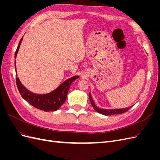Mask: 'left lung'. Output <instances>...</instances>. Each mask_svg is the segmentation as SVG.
<instances>
[{
	"label": "left lung",
	"mask_w": 160,
	"mask_h": 160,
	"mask_svg": "<svg viewBox=\"0 0 160 160\" xmlns=\"http://www.w3.org/2000/svg\"><path fill=\"white\" fill-rule=\"evenodd\" d=\"M89 100L91 101V103L93 106V108H94V109L101 114L104 115H115V114H121L126 112L127 111H128L132 107L129 108H123V109H101L97 107V106L95 105L94 101L91 98V93H89Z\"/></svg>",
	"instance_id": "left-lung-1"
}]
</instances>
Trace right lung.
Here are the masks:
<instances>
[{"mask_svg": "<svg viewBox=\"0 0 160 160\" xmlns=\"http://www.w3.org/2000/svg\"><path fill=\"white\" fill-rule=\"evenodd\" d=\"M22 38L20 40L15 52V55H14L15 59L22 41ZM14 65H16L15 61H14ZM15 70L17 75V69ZM78 78H79V77L77 75L72 77L65 81L56 89L46 94H36L32 93L22 85L18 77H16V82L18 90L22 98L33 107L44 111H55L60 108L61 106L65 103L70 85L72 81Z\"/></svg>", "mask_w": 160, "mask_h": 160, "instance_id": "right-lung-1", "label": "right lung"}]
</instances>
